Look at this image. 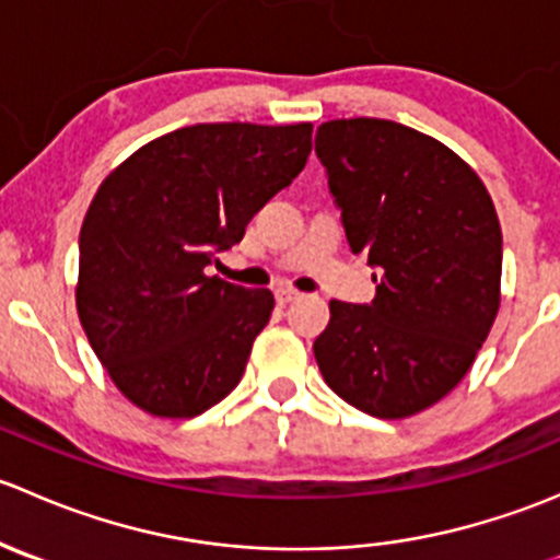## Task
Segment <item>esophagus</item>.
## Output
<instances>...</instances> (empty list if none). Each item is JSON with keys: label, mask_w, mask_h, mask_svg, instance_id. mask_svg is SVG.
I'll list each match as a JSON object with an SVG mask.
<instances>
[{"label": "esophagus", "mask_w": 560, "mask_h": 560, "mask_svg": "<svg viewBox=\"0 0 560 560\" xmlns=\"http://www.w3.org/2000/svg\"><path fill=\"white\" fill-rule=\"evenodd\" d=\"M298 298H301V292L290 290V287H281V290H276V303H279V306H287V303L298 301Z\"/></svg>", "instance_id": "34e87169"}]
</instances>
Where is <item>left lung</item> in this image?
<instances>
[{
  "instance_id": "8db88e82",
  "label": "left lung",
  "mask_w": 560,
  "mask_h": 560,
  "mask_svg": "<svg viewBox=\"0 0 560 560\" xmlns=\"http://www.w3.org/2000/svg\"><path fill=\"white\" fill-rule=\"evenodd\" d=\"M314 143L349 248L382 276L369 306L330 301L316 365L365 415H420L468 374L499 314L495 206L468 162L404 124L332 118Z\"/></svg>"
}]
</instances>
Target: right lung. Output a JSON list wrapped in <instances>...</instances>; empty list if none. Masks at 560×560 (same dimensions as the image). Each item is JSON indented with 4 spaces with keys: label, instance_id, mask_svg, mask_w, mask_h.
I'll return each instance as SVG.
<instances>
[{
    "label": "right lung",
    "instance_id": "right-lung-1",
    "mask_svg": "<svg viewBox=\"0 0 560 560\" xmlns=\"http://www.w3.org/2000/svg\"><path fill=\"white\" fill-rule=\"evenodd\" d=\"M312 124L224 121L140 145L100 184L81 228L75 306L118 393L165 420L230 395L273 292L206 276L312 151Z\"/></svg>",
    "mask_w": 560,
    "mask_h": 560
}]
</instances>
